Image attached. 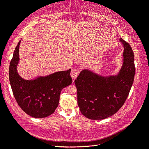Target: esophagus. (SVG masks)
Returning a JSON list of instances; mask_svg holds the SVG:
<instances>
[{"mask_svg":"<svg viewBox=\"0 0 149 149\" xmlns=\"http://www.w3.org/2000/svg\"><path fill=\"white\" fill-rule=\"evenodd\" d=\"M79 75V70L78 69L74 68L72 70H71L70 76H71V77H72V79L74 80L77 79V77H78Z\"/></svg>","mask_w":149,"mask_h":149,"instance_id":"obj_1","label":"esophagus"}]
</instances>
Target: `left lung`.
Instances as JSON below:
<instances>
[{
    "label": "left lung",
    "instance_id": "1",
    "mask_svg": "<svg viewBox=\"0 0 149 149\" xmlns=\"http://www.w3.org/2000/svg\"><path fill=\"white\" fill-rule=\"evenodd\" d=\"M124 46L123 63L117 75L103 76L84 69L75 80L77 102L81 114L92 120L104 119L122 107L134 81V54L128 43L120 38Z\"/></svg>",
    "mask_w": 149,
    "mask_h": 149
}]
</instances>
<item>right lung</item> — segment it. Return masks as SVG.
<instances>
[{"instance_id":"add662e5","label":"right lung","mask_w":149,"mask_h":149,"mask_svg":"<svg viewBox=\"0 0 149 149\" xmlns=\"http://www.w3.org/2000/svg\"><path fill=\"white\" fill-rule=\"evenodd\" d=\"M21 41L17 45L10 64L9 79L13 93L25 113L35 118H46L58 106L61 90L72 83L71 69L39 76L33 80L24 79L17 70Z\"/></svg>"}]
</instances>
